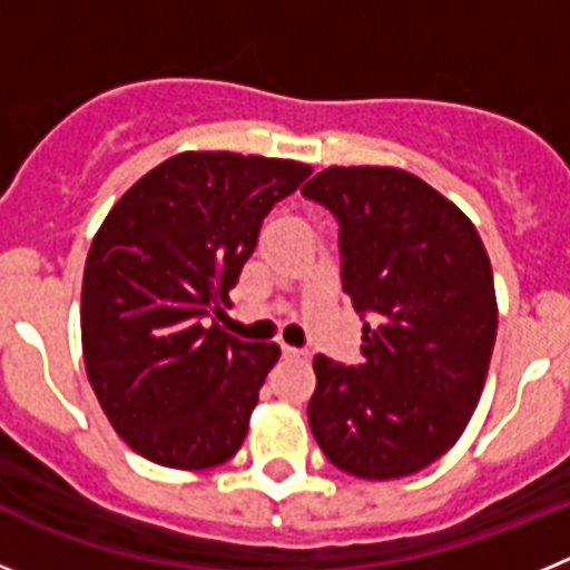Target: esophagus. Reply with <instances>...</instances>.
<instances>
[{"label":"esophagus","mask_w":570,"mask_h":570,"mask_svg":"<svg viewBox=\"0 0 570 570\" xmlns=\"http://www.w3.org/2000/svg\"><path fill=\"white\" fill-rule=\"evenodd\" d=\"M282 360H308V354H302V351L291 345H282Z\"/></svg>","instance_id":"obj_1"}]
</instances>
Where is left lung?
<instances>
[{"instance_id":"8db88e82","label":"left lung","mask_w":570,"mask_h":570,"mask_svg":"<svg viewBox=\"0 0 570 570\" xmlns=\"http://www.w3.org/2000/svg\"><path fill=\"white\" fill-rule=\"evenodd\" d=\"M302 196L340 223L342 291L362 365L316 356L308 422L322 454L360 480L440 460L480 402L497 340L491 259L473 223L400 168H325Z\"/></svg>"}]
</instances>
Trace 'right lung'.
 <instances>
[{
  "mask_svg": "<svg viewBox=\"0 0 570 570\" xmlns=\"http://www.w3.org/2000/svg\"><path fill=\"white\" fill-rule=\"evenodd\" d=\"M308 174L294 159L185 150L105 216L85 262V371L116 434L145 460L203 471L242 448L279 347L205 320L228 308L262 219Z\"/></svg>",
  "mask_w": 570,
  "mask_h": 570,
  "instance_id": "right-lung-1",
  "label": "right lung"
}]
</instances>
